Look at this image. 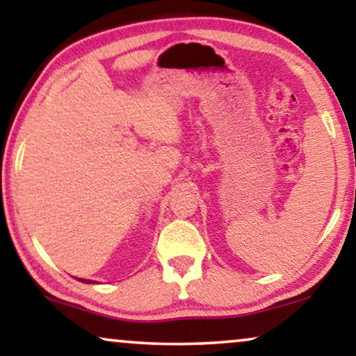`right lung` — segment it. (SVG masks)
<instances>
[{"instance_id": "obj_1", "label": "right lung", "mask_w": 356, "mask_h": 356, "mask_svg": "<svg viewBox=\"0 0 356 356\" xmlns=\"http://www.w3.org/2000/svg\"><path fill=\"white\" fill-rule=\"evenodd\" d=\"M81 282H84V284H89V280H86V279H79Z\"/></svg>"}]
</instances>
